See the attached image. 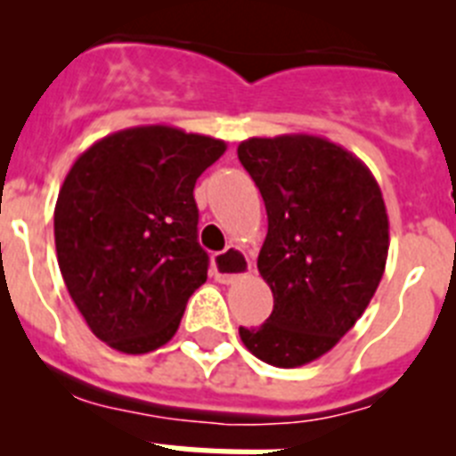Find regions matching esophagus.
<instances>
[{
  "label": "esophagus",
  "mask_w": 456,
  "mask_h": 456,
  "mask_svg": "<svg viewBox=\"0 0 456 456\" xmlns=\"http://www.w3.org/2000/svg\"><path fill=\"white\" fill-rule=\"evenodd\" d=\"M248 272H251V260L240 248L231 247L215 256V278L219 283H235Z\"/></svg>",
  "instance_id": "1"
}]
</instances>
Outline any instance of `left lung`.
<instances>
[{"instance_id":"obj_1","label":"left lung","mask_w":456,"mask_h":456,"mask_svg":"<svg viewBox=\"0 0 456 456\" xmlns=\"http://www.w3.org/2000/svg\"><path fill=\"white\" fill-rule=\"evenodd\" d=\"M241 167L267 208L257 272L273 294L248 352L276 368L324 356L365 313L388 257V215L377 180L329 139L283 134L241 141Z\"/></svg>"}]
</instances>
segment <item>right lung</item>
<instances>
[{"instance_id":"right-lung-1","label":"right lung","mask_w":456,"mask_h":456,"mask_svg":"<svg viewBox=\"0 0 456 456\" xmlns=\"http://www.w3.org/2000/svg\"><path fill=\"white\" fill-rule=\"evenodd\" d=\"M221 139L141 125L95 141L54 208L59 269L88 329L123 354L167 345L208 278L193 187Z\"/></svg>"}]
</instances>
